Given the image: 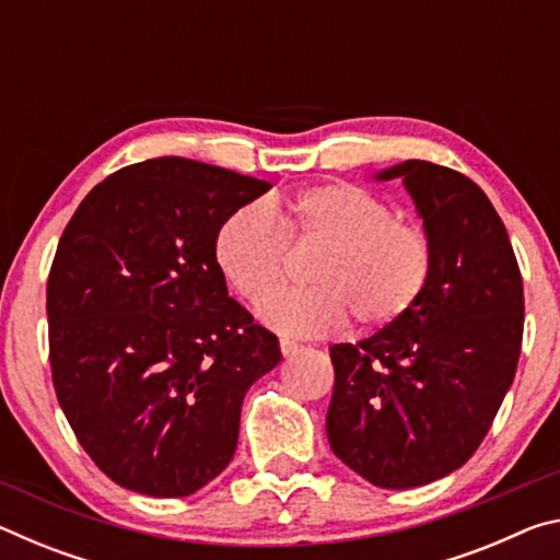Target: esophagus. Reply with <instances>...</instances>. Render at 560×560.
Returning a JSON list of instances; mask_svg holds the SVG:
<instances>
[{
	"mask_svg": "<svg viewBox=\"0 0 560 560\" xmlns=\"http://www.w3.org/2000/svg\"><path fill=\"white\" fill-rule=\"evenodd\" d=\"M279 348H281V353L289 358V355H293V353H299V350H301L303 346L299 343V340H291V338H281V340H279Z\"/></svg>",
	"mask_w": 560,
	"mask_h": 560,
	"instance_id": "esophagus-1",
	"label": "esophagus"
}]
</instances>
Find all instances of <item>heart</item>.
I'll use <instances>...</instances> for the list:
<instances>
[{
  "label": "heart",
  "mask_w": 560,
  "mask_h": 560,
  "mask_svg": "<svg viewBox=\"0 0 560 560\" xmlns=\"http://www.w3.org/2000/svg\"><path fill=\"white\" fill-rule=\"evenodd\" d=\"M287 241L325 252L310 270L314 288L272 298L285 278ZM212 254L230 287L254 306L264 301L261 318L293 336L328 334L348 316L363 330L393 326L417 306L432 273L424 226L348 179L293 189L279 197L277 217L259 202L236 207L217 226Z\"/></svg>",
  "instance_id": "1"
}]
</instances>
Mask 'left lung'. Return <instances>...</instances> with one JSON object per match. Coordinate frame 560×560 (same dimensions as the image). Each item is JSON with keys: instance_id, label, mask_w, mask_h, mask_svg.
Returning <instances> with one entry per match:
<instances>
[{"instance_id": "1", "label": "left lung", "mask_w": 560, "mask_h": 560, "mask_svg": "<svg viewBox=\"0 0 560 560\" xmlns=\"http://www.w3.org/2000/svg\"><path fill=\"white\" fill-rule=\"evenodd\" d=\"M395 177L430 234L432 273L405 318L330 348L326 432L336 457L371 485L412 489L459 469L487 438L516 375L524 281L477 183L428 160L377 175Z\"/></svg>"}]
</instances>
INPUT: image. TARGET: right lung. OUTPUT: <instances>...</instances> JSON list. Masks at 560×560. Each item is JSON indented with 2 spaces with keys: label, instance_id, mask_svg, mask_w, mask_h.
I'll list each match as a JSON object with an SVG mask.
<instances>
[{
  "label": "right lung",
  "instance_id": "right-lung-1",
  "mask_svg": "<svg viewBox=\"0 0 560 560\" xmlns=\"http://www.w3.org/2000/svg\"><path fill=\"white\" fill-rule=\"evenodd\" d=\"M271 185L155 158L91 189L46 281L54 390L116 485L189 497L232 462L242 402L279 365V338L226 293L212 242Z\"/></svg>",
  "mask_w": 560,
  "mask_h": 560
}]
</instances>
